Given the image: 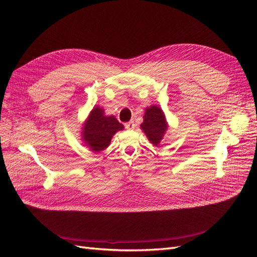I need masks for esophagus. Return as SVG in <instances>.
Here are the masks:
<instances>
[{
    "label": "esophagus",
    "mask_w": 257,
    "mask_h": 257,
    "mask_svg": "<svg viewBox=\"0 0 257 257\" xmlns=\"http://www.w3.org/2000/svg\"><path fill=\"white\" fill-rule=\"evenodd\" d=\"M124 125H125V128H126V130H128V131H132V130H134V128H135V124H134V122H133V121L127 122V123L124 124Z\"/></svg>",
    "instance_id": "obj_1"
}]
</instances>
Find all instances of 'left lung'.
Here are the masks:
<instances>
[{
  "label": "left lung",
  "instance_id": "8db88e82",
  "mask_svg": "<svg viewBox=\"0 0 257 257\" xmlns=\"http://www.w3.org/2000/svg\"><path fill=\"white\" fill-rule=\"evenodd\" d=\"M141 127L151 144L154 146L160 145L168 128L165 114L160 107L150 106L146 108L144 122L141 124Z\"/></svg>",
  "mask_w": 257,
  "mask_h": 257
}]
</instances>
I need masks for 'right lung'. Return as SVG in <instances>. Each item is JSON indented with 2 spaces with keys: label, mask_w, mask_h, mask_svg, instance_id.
<instances>
[{
  "label": "right lung",
  "mask_w": 257,
  "mask_h": 257,
  "mask_svg": "<svg viewBox=\"0 0 257 257\" xmlns=\"http://www.w3.org/2000/svg\"><path fill=\"white\" fill-rule=\"evenodd\" d=\"M124 126L113 115H105L103 108L94 107L82 126V141L93 152H100L109 146L112 136Z\"/></svg>",
  "instance_id": "right-lung-1"
}]
</instances>
